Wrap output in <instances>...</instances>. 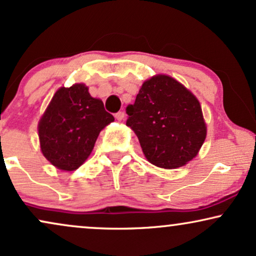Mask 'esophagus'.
I'll return each instance as SVG.
<instances>
[{"mask_svg": "<svg viewBox=\"0 0 256 256\" xmlns=\"http://www.w3.org/2000/svg\"><path fill=\"white\" fill-rule=\"evenodd\" d=\"M115 118L118 120V121H122L123 118H124V112H118L115 114Z\"/></svg>", "mask_w": 256, "mask_h": 256, "instance_id": "obj_1", "label": "esophagus"}]
</instances>
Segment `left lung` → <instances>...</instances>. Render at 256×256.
<instances>
[{"mask_svg":"<svg viewBox=\"0 0 256 256\" xmlns=\"http://www.w3.org/2000/svg\"><path fill=\"white\" fill-rule=\"evenodd\" d=\"M126 110V124L136 134L146 159L162 168L186 165L206 138L200 100L170 76L147 80Z\"/></svg>","mask_w":256,"mask_h":256,"instance_id":"obj_1","label":"left lung"}]
</instances>
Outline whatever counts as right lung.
I'll return each mask as SVG.
<instances>
[{"label":"right lung","instance_id":"add662e5","mask_svg":"<svg viewBox=\"0 0 256 256\" xmlns=\"http://www.w3.org/2000/svg\"><path fill=\"white\" fill-rule=\"evenodd\" d=\"M114 121L100 100L84 84L60 88L41 116L40 148L44 156L62 171H74L92 152L100 132Z\"/></svg>","mask_w":256,"mask_h":256}]
</instances>
